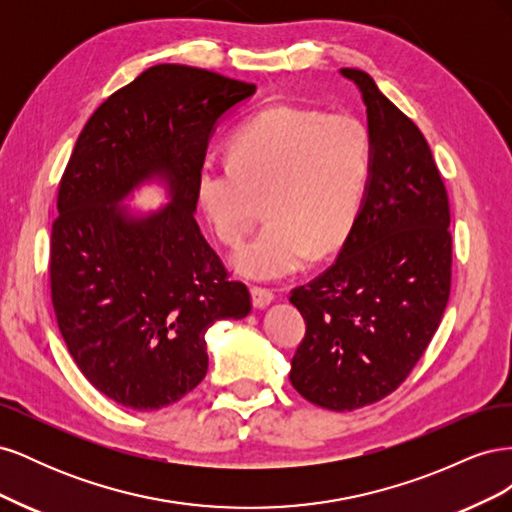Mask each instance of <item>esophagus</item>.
Listing matches in <instances>:
<instances>
[{
    "mask_svg": "<svg viewBox=\"0 0 512 512\" xmlns=\"http://www.w3.org/2000/svg\"><path fill=\"white\" fill-rule=\"evenodd\" d=\"M273 299H275V292L271 288L252 286V303H254V307H258V309L267 307L269 303H273Z\"/></svg>",
    "mask_w": 512,
    "mask_h": 512,
    "instance_id": "1",
    "label": "esophagus"
}]
</instances>
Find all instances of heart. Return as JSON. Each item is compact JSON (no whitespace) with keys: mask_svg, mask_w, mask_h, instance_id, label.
Segmentation results:
<instances>
[{"mask_svg":"<svg viewBox=\"0 0 512 512\" xmlns=\"http://www.w3.org/2000/svg\"><path fill=\"white\" fill-rule=\"evenodd\" d=\"M374 145L352 113H322L290 104L247 119L230 141V160H207L196 194L215 235L239 245L260 203L269 224L235 256L254 280H280L309 260L342 250L359 218Z\"/></svg>","mask_w":512,"mask_h":512,"instance_id":"heart-1","label":"heart"}]
</instances>
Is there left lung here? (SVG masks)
<instances>
[{"label": "left lung", "instance_id": "8db88e82", "mask_svg": "<svg viewBox=\"0 0 512 512\" xmlns=\"http://www.w3.org/2000/svg\"><path fill=\"white\" fill-rule=\"evenodd\" d=\"M374 145L359 218L333 265L290 290L307 329L290 382L307 401L350 412L406 382L436 335L451 294V207L425 136L363 70Z\"/></svg>", "mask_w": 512, "mask_h": 512}]
</instances>
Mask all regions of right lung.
<instances>
[{
	"label": "right lung",
	"instance_id": "right-lung-1",
	"mask_svg": "<svg viewBox=\"0 0 512 512\" xmlns=\"http://www.w3.org/2000/svg\"><path fill=\"white\" fill-rule=\"evenodd\" d=\"M254 83L158 64L89 117L59 181L51 232V301L83 376L117 404L160 410L207 374L205 333L252 309L194 218L196 175L230 106ZM153 174L174 203L128 221L117 199Z\"/></svg>",
	"mask_w": 512,
	"mask_h": 512
}]
</instances>
